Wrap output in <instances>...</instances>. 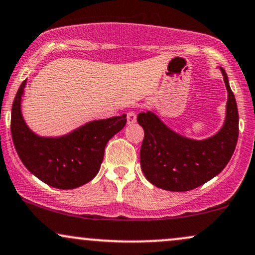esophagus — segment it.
I'll list each match as a JSON object with an SVG mask.
<instances>
[{"mask_svg":"<svg viewBox=\"0 0 255 255\" xmlns=\"http://www.w3.org/2000/svg\"><path fill=\"white\" fill-rule=\"evenodd\" d=\"M127 122L128 125H133L136 122V114L134 112H128L127 113Z\"/></svg>","mask_w":255,"mask_h":255,"instance_id":"obj_1","label":"esophagus"}]
</instances>
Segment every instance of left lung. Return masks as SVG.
<instances>
[{
	"instance_id": "obj_1",
	"label": "left lung",
	"mask_w": 255,
	"mask_h": 255,
	"mask_svg": "<svg viewBox=\"0 0 255 255\" xmlns=\"http://www.w3.org/2000/svg\"><path fill=\"white\" fill-rule=\"evenodd\" d=\"M228 101L222 128L203 140L177 133L153 112L140 113L137 122L145 131L140 149L141 170L149 183L168 191H189L217 176L234 153L239 136V113L228 76L222 67Z\"/></svg>"
}]
</instances>
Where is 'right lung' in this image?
Returning a JSON list of instances; mask_svg holds the SVG:
<instances>
[{"label": "right lung", "instance_id": "1", "mask_svg": "<svg viewBox=\"0 0 255 255\" xmlns=\"http://www.w3.org/2000/svg\"><path fill=\"white\" fill-rule=\"evenodd\" d=\"M27 81L11 107V137L30 173L53 188L69 190L94 179L103 161L107 142L126 126V115L94 120L61 136H40L24 121L21 101Z\"/></svg>", "mask_w": 255, "mask_h": 255}]
</instances>
